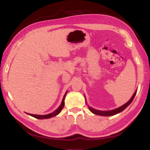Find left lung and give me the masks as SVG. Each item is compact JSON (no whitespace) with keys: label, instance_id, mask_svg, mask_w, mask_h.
Masks as SVG:
<instances>
[{"label":"left lung","instance_id":"1","mask_svg":"<svg viewBox=\"0 0 150 150\" xmlns=\"http://www.w3.org/2000/svg\"><path fill=\"white\" fill-rule=\"evenodd\" d=\"M137 90H136L135 91V93H133V96L131 98H130V100L128 102V103H126V104H124V105H122V106H120L119 108H117L115 110H110V111H100V110H95V109H93V108H91L90 106H88V108L92 113L95 114V115H100V116H112V115H116L117 113H120L121 111H122L123 110H125L126 108L128 107L130 104L132 103V102L133 101V98H134L135 95L137 93Z\"/></svg>","mask_w":150,"mask_h":150}]
</instances>
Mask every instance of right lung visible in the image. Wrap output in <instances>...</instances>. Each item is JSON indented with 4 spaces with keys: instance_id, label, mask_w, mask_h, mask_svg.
<instances>
[{
    "instance_id": "add662e5",
    "label": "right lung",
    "mask_w": 150,
    "mask_h": 150,
    "mask_svg": "<svg viewBox=\"0 0 150 150\" xmlns=\"http://www.w3.org/2000/svg\"><path fill=\"white\" fill-rule=\"evenodd\" d=\"M66 93H67V91L66 92L64 96V97L62 98L61 104H60V106L58 108H57V109L55 111H53V113H50V114H47V115H34V114H30V113H26L29 115L32 116V117L36 118V119H50V118H52V117H55V116L57 115H58L60 112V111H62V108H64V98H65V96H66Z\"/></svg>"
}]
</instances>
